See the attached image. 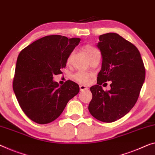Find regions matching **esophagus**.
Returning a JSON list of instances; mask_svg holds the SVG:
<instances>
[{
    "label": "esophagus",
    "instance_id": "34e87169",
    "mask_svg": "<svg viewBox=\"0 0 155 155\" xmlns=\"http://www.w3.org/2000/svg\"><path fill=\"white\" fill-rule=\"evenodd\" d=\"M80 91H84V90L87 89L88 88L84 85H80Z\"/></svg>",
    "mask_w": 155,
    "mask_h": 155
}]
</instances>
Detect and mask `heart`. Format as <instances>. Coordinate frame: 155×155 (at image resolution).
<instances>
[{
  "instance_id": "b5f03b06",
  "label": "heart",
  "mask_w": 155,
  "mask_h": 155,
  "mask_svg": "<svg viewBox=\"0 0 155 155\" xmlns=\"http://www.w3.org/2000/svg\"><path fill=\"white\" fill-rule=\"evenodd\" d=\"M83 48H84L86 53L89 55V58L91 61L96 58H101V52H100L99 50L96 47L90 44H86L83 46ZM72 56L73 53H71L68 56L67 60H66V62H67L68 64L71 63V59H72ZM91 77V74L90 73L87 72V71H78V72L73 75V78L75 81L81 83V84H87L89 82Z\"/></svg>"
}]
</instances>
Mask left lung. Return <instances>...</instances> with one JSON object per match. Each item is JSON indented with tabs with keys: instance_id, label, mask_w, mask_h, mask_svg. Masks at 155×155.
Instances as JSON below:
<instances>
[{
	"instance_id": "1",
	"label": "left lung",
	"mask_w": 155,
	"mask_h": 155,
	"mask_svg": "<svg viewBox=\"0 0 155 155\" xmlns=\"http://www.w3.org/2000/svg\"><path fill=\"white\" fill-rule=\"evenodd\" d=\"M99 40L97 46L101 52L102 68L97 84L90 88L93 97L89 111L97 120L111 123L134 106L146 70L139 50L131 42L112 32L101 35ZM107 81H111V89L104 91L100 85Z\"/></svg>"
}]
</instances>
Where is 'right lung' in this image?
<instances>
[{
	"mask_svg": "<svg viewBox=\"0 0 155 155\" xmlns=\"http://www.w3.org/2000/svg\"><path fill=\"white\" fill-rule=\"evenodd\" d=\"M80 39L48 35L21 51L16 61L13 90L26 116L39 124L58 118L68 102L80 91L79 85L67 80L59 86L53 76L62 73L66 60Z\"/></svg>",
	"mask_w": 155,
	"mask_h": 155,
	"instance_id": "add662e5",
	"label": "right lung"
}]
</instances>
